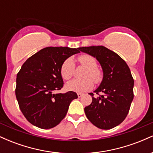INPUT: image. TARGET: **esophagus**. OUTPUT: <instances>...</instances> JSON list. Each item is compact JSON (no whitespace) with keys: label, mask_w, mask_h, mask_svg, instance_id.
Returning <instances> with one entry per match:
<instances>
[{"label":"esophagus","mask_w":153,"mask_h":153,"mask_svg":"<svg viewBox=\"0 0 153 153\" xmlns=\"http://www.w3.org/2000/svg\"><path fill=\"white\" fill-rule=\"evenodd\" d=\"M77 95H78V98H80V97H81V96H83V94H81V93H78V94H77Z\"/></svg>","instance_id":"1"}]
</instances>
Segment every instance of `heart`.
Instances as JSON below:
<instances>
[{
  "instance_id": "obj_1",
  "label": "heart",
  "mask_w": 153,
  "mask_h": 153,
  "mask_svg": "<svg viewBox=\"0 0 153 153\" xmlns=\"http://www.w3.org/2000/svg\"><path fill=\"white\" fill-rule=\"evenodd\" d=\"M78 60L80 65L87 68L82 75L84 78L72 80L67 83L66 88L70 91L82 93L91 90L94 87V81L96 84L100 83L103 79V73L97 68L96 59L90 54L80 55ZM75 71L74 61L72 57H68L62 62L60 68V73L62 78L66 80H70L74 75Z\"/></svg>"
}]
</instances>
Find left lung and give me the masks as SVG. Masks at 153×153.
I'll return each mask as SVG.
<instances>
[{
    "mask_svg": "<svg viewBox=\"0 0 153 153\" xmlns=\"http://www.w3.org/2000/svg\"><path fill=\"white\" fill-rule=\"evenodd\" d=\"M79 50L96 57L102 67L103 78L94 91L99 97L85 107L88 120L96 127L110 129L120 124L129 113L134 98V80L125 61L103 46L79 47ZM101 92L102 95L99 94Z\"/></svg>",
    "mask_w": 153,
    "mask_h": 153,
    "instance_id": "obj_1",
    "label": "left lung"
}]
</instances>
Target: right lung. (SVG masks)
I'll return each mask as SVG.
<instances>
[{"label":"right lung","mask_w":153,"mask_h":153,"mask_svg":"<svg viewBox=\"0 0 153 153\" xmlns=\"http://www.w3.org/2000/svg\"><path fill=\"white\" fill-rule=\"evenodd\" d=\"M79 49L48 47L26 59L16 76V97L19 108L31 124L44 129L57 126L65 118L70 103L78 98L73 91L54 94L64 82L62 62Z\"/></svg>","instance_id":"obj_1"}]
</instances>
